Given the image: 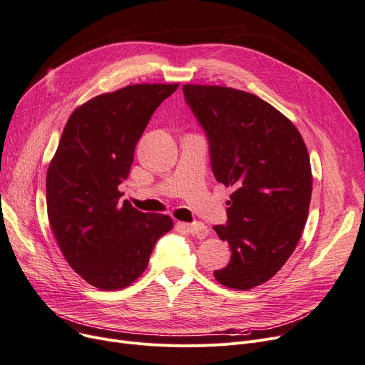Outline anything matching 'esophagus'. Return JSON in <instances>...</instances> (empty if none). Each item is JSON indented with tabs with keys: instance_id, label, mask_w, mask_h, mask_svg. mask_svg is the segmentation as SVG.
I'll return each instance as SVG.
<instances>
[{
	"instance_id": "obj_1",
	"label": "esophagus",
	"mask_w": 365,
	"mask_h": 365,
	"mask_svg": "<svg viewBox=\"0 0 365 365\" xmlns=\"http://www.w3.org/2000/svg\"><path fill=\"white\" fill-rule=\"evenodd\" d=\"M180 226L187 230L193 233V235H199V237H207L208 235V229L207 226L200 223V222H196V223H180Z\"/></svg>"
}]
</instances>
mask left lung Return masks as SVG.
I'll return each mask as SVG.
<instances>
[{
    "label": "left lung",
    "mask_w": 365,
    "mask_h": 365,
    "mask_svg": "<svg viewBox=\"0 0 365 365\" xmlns=\"http://www.w3.org/2000/svg\"><path fill=\"white\" fill-rule=\"evenodd\" d=\"M182 91L208 136L215 180L235 190L227 225L214 226L232 256L214 277L230 289H253L280 271L307 222L313 190L307 147L294 123L255 94L195 83Z\"/></svg>",
    "instance_id": "8db88e82"
}]
</instances>
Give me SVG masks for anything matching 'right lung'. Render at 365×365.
<instances>
[{"label": "right lung", "instance_id": "1", "mask_svg": "<svg viewBox=\"0 0 365 365\" xmlns=\"http://www.w3.org/2000/svg\"><path fill=\"white\" fill-rule=\"evenodd\" d=\"M180 83H135L71 112L46 175L49 225L67 264L101 290L132 284L148 267L169 215L121 202L136 143L151 115Z\"/></svg>", "mask_w": 365, "mask_h": 365}]
</instances>
